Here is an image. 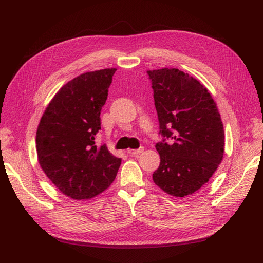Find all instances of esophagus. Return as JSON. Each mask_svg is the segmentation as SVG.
Instances as JSON below:
<instances>
[{
    "label": "esophagus",
    "instance_id": "esophagus-1",
    "mask_svg": "<svg viewBox=\"0 0 263 263\" xmlns=\"http://www.w3.org/2000/svg\"><path fill=\"white\" fill-rule=\"evenodd\" d=\"M142 151H144V147H140L138 149H128L127 150V154L130 156H134V155H138V154L142 153Z\"/></svg>",
    "mask_w": 263,
    "mask_h": 263
}]
</instances>
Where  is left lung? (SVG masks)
I'll use <instances>...</instances> for the list:
<instances>
[{
  "mask_svg": "<svg viewBox=\"0 0 263 263\" xmlns=\"http://www.w3.org/2000/svg\"><path fill=\"white\" fill-rule=\"evenodd\" d=\"M162 140L156 184L170 195L193 194L208 183L224 156V127L211 94L179 69L147 71Z\"/></svg>",
  "mask_w": 263,
  "mask_h": 263,
  "instance_id": "obj_1",
  "label": "left lung"
}]
</instances>
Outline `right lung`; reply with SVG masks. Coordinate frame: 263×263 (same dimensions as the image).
<instances>
[{"label":"right lung","instance_id":"right-lung-1","mask_svg":"<svg viewBox=\"0 0 263 263\" xmlns=\"http://www.w3.org/2000/svg\"><path fill=\"white\" fill-rule=\"evenodd\" d=\"M116 69L86 72L63 85L38 125L36 149L46 176L74 200H89L116 178L122 159L98 147L101 110Z\"/></svg>","mask_w":263,"mask_h":263}]
</instances>
